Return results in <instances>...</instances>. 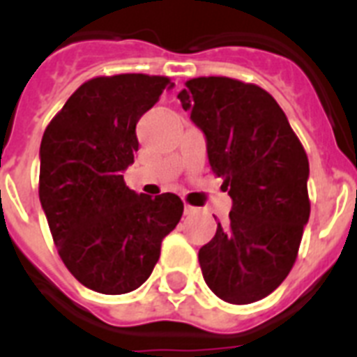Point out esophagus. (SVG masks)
<instances>
[{
  "label": "esophagus",
  "instance_id": "esophagus-1",
  "mask_svg": "<svg viewBox=\"0 0 357 357\" xmlns=\"http://www.w3.org/2000/svg\"><path fill=\"white\" fill-rule=\"evenodd\" d=\"M183 213L187 215V217H190V215H196V213H198V207H192V206H189V204H185Z\"/></svg>",
  "mask_w": 357,
  "mask_h": 357
}]
</instances>
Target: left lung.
Wrapping results in <instances>:
<instances>
[{
	"label": "left lung",
	"mask_w": 357,
	"mask_h": 357,
	"mask_svg": "<svg viewBox=\"0 0 357 357\" xmlns=\"http://www.w3.org/2000/svg\"><path fill=\"white\" fill-rule=\"evenodd\" d=\"M179 92L206 133L213 172L234 200L228 226L198 252L213 293L229 304L265 298L287 278L310 220V162L274 98L254 83L209 75Z\"/></svg>",
	"instance_id": "8db88e82"
}]
</instances>
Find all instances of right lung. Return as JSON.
Wrapping results in <instances>:
<instances>
[{"label": "right lung", "instance_id": "1", "mask_svg": "<svg viewBox=\"0 0 357 357\" xmlns=\"http://www.w3.org/2000/svg\"><path fill=\"white\" fill-rule=\"evenodd\" d=\"M168 85L165 75L92 77L42 137L38 196L53 243L75 280L96 293L140 287L183 215L179 196L135 195L122 176L139 150L137 122Z\"/></svg>", "mask_w": 357, "mask_h": 357}]
</instances>
